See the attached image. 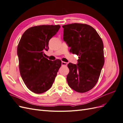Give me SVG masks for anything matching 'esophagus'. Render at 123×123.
<instances>
[{
	"instance_id": "esophagus-1",
	"label": "esophagus",
	"mask_w": 123,
	"mask_h": 123,
	"mask_svg": "<svg viewBox=\"0 0 123 123\" xmlns=\"http://www.w3.org/2000/svg\"><path fill=\"white\" fill-rule=\"evenodd\" d=\"M67 62H62V66H67Z\"/></svg>"
}]
</instances>
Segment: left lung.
<instances>
[{
  "label": "left lung",
  "instance_id": "obj_1",
  "mask_svg": "<svg viewBox=\"0 0 123 123\" xmlns=\"http://www.w3.org/2000/svg\"><path fill=\"white\" fill-rule=\"evenodd\" d=\"M62 27L63 39L71 48L70 52L79 56L77 65H68V84L77 92H87L97 83L104 64L103 41L95 30L88 25L74 23Z\"/></svg>",
  "mask_w": 123,
  "mask_h": 123
}]
</instances>
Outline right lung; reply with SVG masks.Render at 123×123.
I'll return each instance as SVG.
<instances>
[{
	"mask_svg": "<svg viewBox=\"0 0 123 123\" xmlns=\"http://www.w3.org/2000/svg\"><path fill=\"white\" fill-rule=\"evenodd\" d=\"M59 25H40L30 28L22 35L17 47L19 68L26 86L40 94L52 87L62 62H52L44 56L50 39L56 34Z\"/></svg>",
	"mask_w": 123,
	"mask_h": 123,
	"instance_id": "add662e5",
	"label": "right lung"
}]
</instances>
